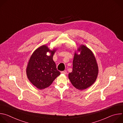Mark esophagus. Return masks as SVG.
<instances>
[{
	"instance_id": "obj_1",
	"label": "esophagus",
	"mask_w": 123,
	"mask_h": 123,
	"mask_svg": "<svg viewBox=\"0 0 123 123\" xmlns=\"http://www.w3.org/2000/svg\"><path fill=\"white\" fill-rule=\"evenodd\" d=\"M61 74H67V71H64L61 72Z\"/></svg>"
}]
</instances>
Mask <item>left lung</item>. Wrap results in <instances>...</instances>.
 <instances>
[{
	"label": "left lung",
	"instance_id": "8db88e82",
	"mask_svg": "<svg viewBox=\"0 0 123 123\" xmlns=\"http://www.w3.org/2000/svg\"><path fill=\"white\" fill-rule=\"evenodd\" d=\"M98 72V64L92 51L81 44L74 52L73 71L68 74L70 81L77 90H85L95 82Z\"/></svg>",
	"mask_w": 123,
	"mask_h": 123
}]
</instances>
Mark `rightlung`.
<instances>
[{
	"mask_svg": "<svg viewBox=\"0 0 123 123\" xmlns=\"http://www.w3.org/2000/svg\"><path fill=\"white\" fill-rule=\"evenodd\" d=\"M57 49H49L43 45L35 50L28 61L26 74L30 82L37 89L43 90L49 86L60 74L53 60ZM50 54L48 56L46 54Z\"/></svg>",
	"mask_w": 123,
	"mask_h": 123,
	"instance_id": "obj_1",
	"label": "right lung"
}]
</instances>
